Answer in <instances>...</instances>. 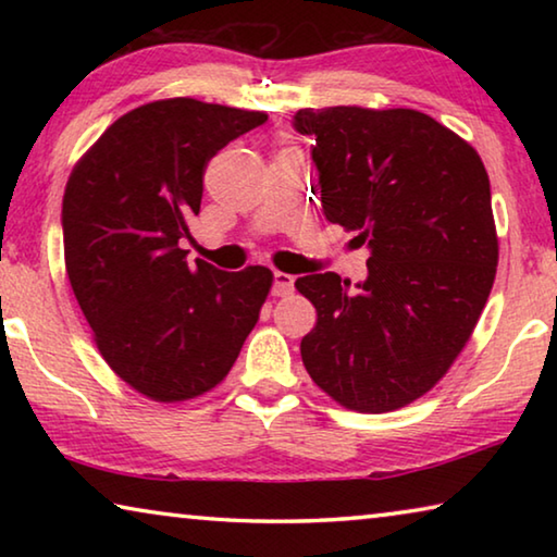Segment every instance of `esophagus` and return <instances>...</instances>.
<instances>
[{
  "instance_id": "1",
  "label": "esophagus",
  "mask_w": 557,
  "mask_h": 557,
  "mask_svg": "<svg viewBox=\"0 0 557 557\" xmlns=\"http://www.w3.org/2000/svg\"><path fill=\"white\" fill-rule=\"evenodd\" d=\"M295 289V277L287 275V272H275V285H272V295L285 297Z\"/></svg>"
}]
</instances>
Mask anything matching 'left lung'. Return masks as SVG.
<instances>
[{"instance_id": "1", "label": "left lung", "mask_w": 557, "mask_h": 557, "mask_svg": "<svg viewBox=\"0 0 557 557\" xmlns=\"http://www.w3.org/2000/svg\"><path fill=\"white\" fill-rule=\"evenodd\" d=\"M329 223L369 245V280L295 282L317 309L307 373L356 412H391L445 379L484 312L498 265L492 188L457 132L410 108H305Z\"/></svg>"}]
</instances>
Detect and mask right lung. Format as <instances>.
<instances>
[{"label": "right lung", "mask_w": 557, "mask_h": 557, "mask_svg": "<svg viewBox=\"0 0 557 557\" xmlns=\"http://www.w3.org/2000/svg\"><path fill=\"white\" fill-rule=\"evenodd\" d=\"M265 120L196 98L147 102L112 122L65 184V275L100 356L149 400L213 391L258 324L272 272L188 268L178 243L191 238L206 164Z\"/></svg>", "instance_id": "1"}]
</instances>
